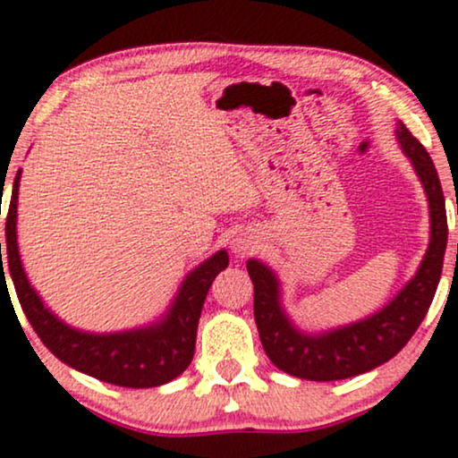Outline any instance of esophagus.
Returning a JSON list of instances; mask_svg holds the SVG:
<instances>
[{
  "label": "esophagus",
  "instance_id": "34e87169",
  "mask_svg": "<svg viewBox=\"0 0 458 458\" xmlns=\"http://www.w3.org/2000/svg\"><path fill=\"white\" fill-rule=\"evenodd\" d=\"M257 244L252 240H235L233 242V252L238 257H246V255H252L255 252Z\"/></svg>",
  "mask_w": 458,
  "mask_h": 458
}]
</instances>
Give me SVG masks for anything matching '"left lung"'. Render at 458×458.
Returning a JSON list of instances; mask_svg holds the SVG:
<instances>
[{
	"label": "left lung",
	"mask_w": 458,
	"mask_h": 458,
	"mask_svg": "<svg viewBox=\"0 0 458 458\" xmlns=\"http://www.w3.org/2000/svg\"><path fill=\"white\" fill-rule=\"evenodd\" d=\"M397 138L419 174L431 208V244L419 274L380 312L344 329L325 335H303L289 323L278 303L276 276L259 261H248V274L255 284V320L259 337L269 360L286 374L303 380L331 382L352 377L386 363L419 329L436 297L442 278L448 218L444 191L431 157L410 129L399 123Z\"/></svg>",
	"instance_id": "obj_1"
}]
</instances>
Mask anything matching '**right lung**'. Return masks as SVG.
<instances>
[{"instance_id":"1","label":"right lung","mask_w":458,"mask_h":458,"mask_svg":"<svg viewBox=\"0 0 458 458\" xmlns=\"http://www.w3.org/2000/svg\"><path fill=\"white\" fill-rule=\"evenodd\" d=\"M19 180L21 169L16 172L8 216H5L4 261L0 244V282L8 291V284H4L5 274L13 276L22 312L39 340L44 342V346L65 365L116 386H161L182 374L193 360L197 325H199L208 291H210L214 278L229 265L227 252L218 250L216 255L186 276L176 301L163 323L148 327V329L110 333V335L76 331L61 323L55 314L44 308L42 299L31 289L25 272H22L19 246H16Z\"/></svg>"}]
</instances>
